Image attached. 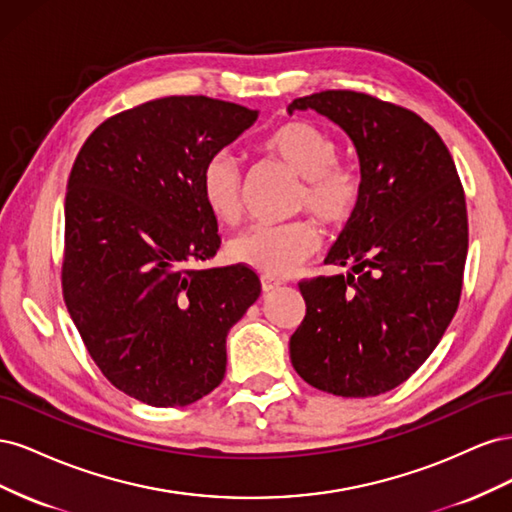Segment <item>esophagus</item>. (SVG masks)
I'll use <instances>...</instances> for the list:
<instances>
[{"mask_svg":"<svg viewBox=\"0 0 512 512\" xmlns=\"http://www.w3.org/2000/svg\"><path fill=\"white\" fill-rule=\"evenodd\" d=\"M280 280H273V277H260V286H262V292H271L275 288H280Z\"/></svg>","mask_w":512,"mask_h":512,"instance_id":"obj_1","label":"esophagus"}]
</instances>
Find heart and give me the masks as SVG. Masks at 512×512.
<instances>
[{"label": "heart", "instance_id": "heart-1", "mask_svg": "<svg viewBox=\"0 0 512 512\" xmlns=\"http://www.w3.org/2000/svg\"><path fill=\"white\" fill-rule=\"evenodd\" d=\"M260 151L303 179L297 209L329 230L342 228L359 205L361 179L339 166L335 138L309 121H288L260 141ZM200 194L215 218L235 224L243 211V175L239 162L222 151L200 175ZM318 250V232L307 222L254 226L230 243V256L239 265L267 277H282L301 267Z\"/></svg>", "mask_w": 512, "mask_h": 512}]
</instances>
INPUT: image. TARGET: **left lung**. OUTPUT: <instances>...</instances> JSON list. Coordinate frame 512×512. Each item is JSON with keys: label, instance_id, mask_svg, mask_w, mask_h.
Listing matches in <instances>:
<instances>
[{"label": "left lung", "instance_id": "obj_1", "mask_svg": "<svg viewBox=\"0 0 512 512\" xmlns=\"http://www.w3.org/2000/svg\"><path fill=\"white\" fill-rule=\"evenodd\" d=\"M342 128L361 164V198L329 250L346 275L301 282L290 337L297 374L320 391L374 397L406 382L438 346L461 294L468 211L438 132L408 108L359 91L292 100Z\"/></svg>", "mask_w": 512, "mask_h": 512}]
</instances>
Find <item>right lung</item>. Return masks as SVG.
I'll return each mask as SVG.
<instances>
[{
    "label": "right lung",
    "instance_id": "obj_1",
    "mask_svg": "<svg viewBox=\"0 0 512 512\" xmlns=\"http://www.w3.org/2000/svg\"><path fill=\"white\" fill-rule=\"evenodd\" d=\"M258 111L168 96L91 132L66 194L61 286L106 380L156 408L190 406L226 374V335L260 294L243 265L190 269L220 247L205 164Z\"/></svg>",
    "mask_w": 512,
    "mask_h": 512
}]
</instances>
